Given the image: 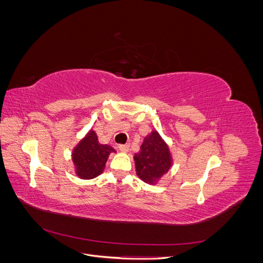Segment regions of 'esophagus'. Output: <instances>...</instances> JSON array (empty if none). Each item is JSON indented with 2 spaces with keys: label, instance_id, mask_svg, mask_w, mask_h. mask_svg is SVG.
<instances>
[{
  "label": "esophagus",
  "instance_id": "1",
  "mask_svg": "<svg viewBox=\"0 0 263 263\" xmlns=\"http://www.w3.org/2000/svg\"><path fill=\"white\" fill-rule=\"evenodd\" d=\"M118 149L122 151V153H128L129 151V145L128 144H125V145H119Z\"/></svg>",
  "mask_w": 263,
  "mask_h": 263
}]
</instances>
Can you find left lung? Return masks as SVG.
Here are the masks:
<instances>
[{"label": "left lung", "instance_id": "obj_1", "mask_svg": "<svg viewBox=\"0 0 263 263\" xmlns=\"http://www.w3.org/2000/svg\"><path fill=\"white\" fill-rule=\"evenodd\" d=\"M134 161L138 178L148 184H157L173 165L170 148L156 129L145 137Z\"/></svg>", "mask_w": 263, "mask_h": 263}]
</instances>
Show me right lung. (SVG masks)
<instances>
[{"label": "right lung", "mask_w": 263, "mask_h": 263, "mask_svg": "<svg viewBox=\"0 0 263 263\" xmlns=\"http://www.w3.org/2000/svg\"><path fill=\"white\" fill-rule=\"evenodd\" d=\"M112 153L116 154V150L109 145L100 144L97 133L90 129L71 153L76 176L83 180L99 177L104 171L105 163Z\"/></svg>", "instance_id": "obj_1"}]
</instances>
